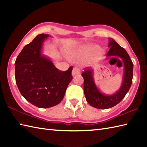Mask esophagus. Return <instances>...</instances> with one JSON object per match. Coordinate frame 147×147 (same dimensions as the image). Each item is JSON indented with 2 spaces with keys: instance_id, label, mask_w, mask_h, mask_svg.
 <instances>
[{
  "instance_id": "obj_1",
  "label": "esophagus",
  "mask_w": 147,
  "mask_h": 147,
  "mask_svg": "<svg viewBox=\"0 0 147 147\" xmlns=\"http://www.w3.org/2000/svg\"><path fill=\"white\" fill-rule=\"evenodd\" d=\"M80 73V70L78 68L74 67L73 69V71H72V75L75 76V75H77V74H79Z\"/></svg>"
}]
</instances>
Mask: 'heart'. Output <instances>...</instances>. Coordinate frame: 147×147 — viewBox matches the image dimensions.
I'll return each mask as SVG.
<instances>
[{"instance_id": "1", "label": "heart", "mask_w": 147, "mask_h": 147, "mask_svg": "<svg viewBox=\"0 0 147 147\" xmlns=\"http://www.w3.org/2000/svg\"><path fill=\"white\" fill-rule=\"evenodd\" d=\"M92 54L93 55L90 58V61L92 62H95L101 57L102 51V50L98 49L97 45L90 44L71 50L67 52V56L71 61L80 62L85 61Z\"/></svg>"}]
</instances>
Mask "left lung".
Instances as JSON below:
<instances>
[{
	"instance_id": "obj_1",
	"label": "left lung",
	"mask_w": 147,
	"mask_h": 147,
	"mask_svg": "<svg viewBox=\"0 0 147 147\" xmlns=\"http://www.w3.org/2000/svg\"><path fill=\"white\" fill-rule=\"evenodd\" d=\"M107 57L115 56L120 57L124 64L123 82L121 88L113 95H108L102 93L96 86L93 77V69L88 67L82 73L84 79V93L86 101L93 107L105 109L114 107L123 100L132 84L133 74V64L127 52L124 48L118 44L114 39L109 38Z\"/></svg>"
}]
</instances>
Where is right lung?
I'll use <instances>...</instances> for the list:
<instances>
[{
  "mask_svg": "<svg viewBox=\"0 0 147 147\" xmlns=\"http://www.w3.org/2000/svg\"><path fill=\"white\" fill-rule=\"evenodd\" d=\"M49 36L40 34L24 47L15 62V78L21 94L39 108L59 104L73 79V67L66 71L56 68L49 59L42 55V45Z\"/></svg>",
  "mask_w": 147,
  "mask_h": 147,
  "instance_id": "1",
  "label": "right lung"
}]
</instances>
